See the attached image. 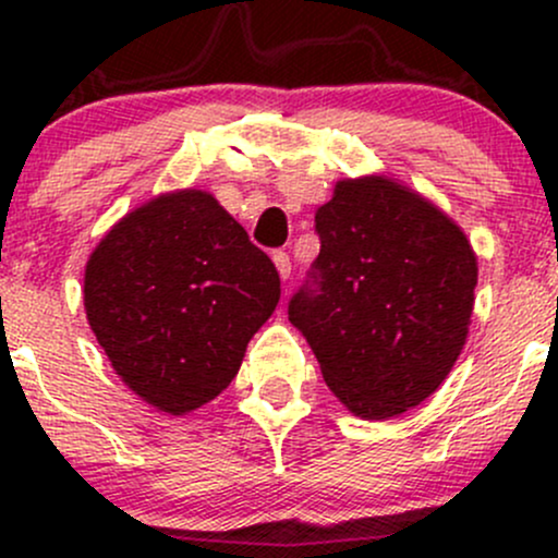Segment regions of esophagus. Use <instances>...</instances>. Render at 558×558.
Instances as JSON below:
<instances>
[{
	"mask_svg": "<svg viewBox=\"0 0 558 558\" xmlns=\"http://www.w3.org/2000/svg\"><path fill=\"white\" fill-rule=\"evenodd\" d=\"M272 262L275 267H278L280 278L283 280L291 278V257H288V252H272Z\"/></svg>",
	"mask_w": 558,
	"mask_h": 558,
	"instance_id": "esophagus-1",
	"label": "esophagus"
}]
</instances>
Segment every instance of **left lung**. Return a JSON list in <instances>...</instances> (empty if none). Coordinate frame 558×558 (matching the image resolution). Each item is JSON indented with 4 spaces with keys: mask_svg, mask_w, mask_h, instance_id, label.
I'll use <instances>...</instances> for the list:
<instances>
[{
    "mask_svg": "<svg viewBox=\"0 0 558 558\" xmlns=\"http://www.w3.org/2000/svg\"><path fill=\"white\" fill-rule=\"evenodd\" d=\"M315 222L317 288H301L288 319L351 414L399 417L433 396L462 354L475 248L444 209L388 175L338 181Z\"/></svg>",
    "mask_w": 558,
    "mask_h": 558,
    "instance_id": "obj_1",
    "label": "left lung"
}]
</instances>
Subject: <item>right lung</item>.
Listing matches in <instances>:
<instances>
[{"mask_svg":"<svg viewBox=\"0 0 558 558\" xmlns=\"http://www.w3.org/2000/svg\"><path fill=\"white\" fill-rule=\"evenodd\" d=\"M278 299L270 257L198 189L168 191L120 217L83 272L86 319L112 369L175 417L230 386Z\"/></svg>","mask_w":558,"mask_h":558,"instance_id":"obj_1","label":"right lung"}]
</instances>
